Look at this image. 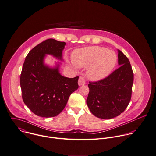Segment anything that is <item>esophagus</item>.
<instances>
[{
	"label": "esophagus",
	"instance_id": "1",
	"mask_svg": "<svg viewBox=\"0 0 156 156\" xmlns=\"http://www.w3.org/2000/svg\"><path fill=\"white\" fill-rule=\"evenodd\" d=\"M78 85L79 86H81V85H84L86 83V81H85V80L83 77H80L78 80Z\"/></svg>",
	"mask_w": 156,
	"mask_h": 156
}]
</instances>
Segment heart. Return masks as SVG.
Listing matches in <instances>:
<instances>
[{"instance_id":"b5f03b06","label":"heart","mask_w":156,"mask_h":156,"mask_svg":"<svg viewBox=\"0 0 156 156\" xmlns=\"http://www.w3.org/2000/svg\"><path fill=\"white\" fill-rule=\"evenodd\" d=\"M73 63L79 67H86L87 78L99 81L112 72L117 62L115 51L105 47L91 46L79 49L73 53Z\"/></svg>"}]
</instances>
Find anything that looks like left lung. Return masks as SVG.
<instances>
[{
    "mask_svg": "<svg viewBox=\"0 0 156 156\" xmlns=\"http://www.w3.org/2000/svg\"><path fill=\"white\" fill-rule=\"evenodd\" d=\"M117 50L119 68L107 78L88 84L86 103L92 114L98 118L111 119L120 115L131 100L133 72L128 58Z\"/></svg>",
    "mask_w": 156,
    "mask_h": 156,
    "instance_id": "obj_1",
    "label": "left lung"
}]
</instances>
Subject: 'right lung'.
I'll return each instance as SVG.
<instances>
[{
  "label": "right lung",
  "instance_id": "add662e5",
  "mask_svg": "<svg viewBox=\"0 0 156 156\" xmlns=\"http://www.w3.org/2000/svg\"><path fill=\"white\" fill-rule=\"evenodd\" d=\"M66 43L48 39L34 47L25 58L20 78L22 99L37 116L53 117L64 109L72 93L78 88V76L69 78L59 72L60 62L51 67L45 63L47 55L63 61Z\"/></svg>",
  "mask_w": 156,
  "mask_h": 156
}]
</instances>
